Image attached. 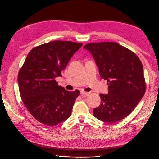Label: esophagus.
Returning a JSON list of instances; mask_svg holds the SVG:
<instances>
[{
	"mask_svg": "<svg viewBox=\"0 0 159 159\" xmlns=\"http://www.w3.org/2000/svg\"><path fill=\"white\" fill-rule=\"evenodd\" d=\"M89 93H88V92H85V91H80V95H81L82 96H88V95H89Z\"/></svg>",
	"mask_w": 159,
	"mask_h": 159,
	"instance_id": "34e87169",
	"label": "esophagus"
}]
</instances>
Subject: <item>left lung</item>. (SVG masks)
<instances>
[{
	"label": "left lung",
	"mask_w": 159,
	"mask_h": 159,
	"mask_svg": "<svg viewBox=\"0 0 159 159\" xmlns=\"http://www.w3.org/2000/svg\"><path fill=\"white\" fill-rule=\"evenodd\" d=\"M99 68L102 79L107 80L108 93L100 94L101 104L93 115L104 122L114 123L130 114L144 96L146 85L142 62L135 54L117 43L86 44Z\"/></svg>",
	"instance_id": "left-lung-1"
}]
</instances>
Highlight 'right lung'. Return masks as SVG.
Returning a JSON list of instances; mask_svg holds the SVG:
<instances>
[{
	"mask_svg": "<svg viewBox=\"0 0 159 159\" xmlns=\"http://www.w3.org/2000/svg\"><path fill=\"white\" fill-rule=\"evenodd\" d=\"M82 43L54 41L39 45L29 52L18 74L21 98L34 118L48 126L70 117L79 90L67 91L57 85L55 78Z\"/></svg>",
	"mask_w": 159,
	"mask_h": 159,
	"instance_id": "1",
	"label": "right lung"
}]
</instances>
